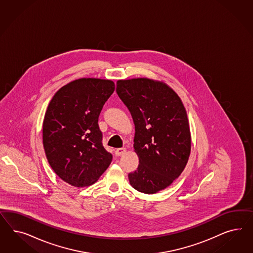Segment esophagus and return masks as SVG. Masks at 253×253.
I'll return each instance as SVG.
<instances>
[{
  "instance_id": "1",
  "label": "esophagus",
  "mask_w": 253,
  "mask_h": 253,
  "mask_svg": "<svg viewBox=\"0 0 253 253\" xmlns=\"http://www.w3.org/2000/svg\"><path fill=\"white\" fill-rule=\"evenodd\" d=\"M126 152V148H118L116 149V155L117 156H123V154Z\"/></svg>"
}]
</instances>
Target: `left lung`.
Masks as SVG:
<instances>
[{
  "label": "left lung",
  "mask_w": 253,
  "mask_h": 253,
  "mask_svg": "<svg viewBox=\"0 0 253 253\" xmlns=\"http://www.w3.org/2000/svg\"><path fill=\"white\" fill-rule=\"evenodd\" d=\"M116 92L135 126L139 165L128 174L130 185L145 194L163 190L183 172L191 150L182 100L166 84L146 78L120 80Z\"/></svg>",
  "instance_id": "left-lung-1"
}]
</instances>
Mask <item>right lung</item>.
Returning a JSON list of instances; mask_svg holds the SVG:
<instances>
[{
    "label": "right lung",
    "mask_w": 253,
    "mask_h": 253,
    "mask_svg": "<svg viewBox=\"0 0 253 253\" xmlns=\"http://www.w3.org/2000/svg\"><path fill=\"white\" fill-rule=\"evenodd\" d=\"M115 90L112 81L83 78L55 92L46 110L42 143L54 172L77 187L94 184L112 161L98 118Z\"/></svg>",
    "instance_id": "obj_1"
}]
</instances>
